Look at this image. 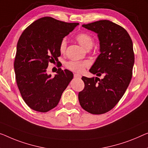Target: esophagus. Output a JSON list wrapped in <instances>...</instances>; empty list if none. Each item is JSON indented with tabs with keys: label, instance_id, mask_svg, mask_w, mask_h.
I'll return each instance as SVG.
<instances>
[{
	"label": "esophagus",
	"instance_id": "1",
	"mask_svg": "<svg viewBox=\"0 0 148 148\" xmlns=\"http://www.w3.org/2000/svg\"><path fill=\"white\" fill-rule=\"evenodd\" d=\"M74 78H81V77H82L81 75L78 74H74Z\"/></svg>",
	"mask_w": 148,
	"mask_h": 148
}]
</instances>
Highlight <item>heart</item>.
Instances as JSON below:
<instances>
[{"label": "heart", "instance_id": "1", "mask_svg": "<svg viewBox=\"0 0 148 148\" xmlns=\"http://www.w3.org/2000/svg\"><path fill=\"white\" fill-rule=\"evenodd\" d=\"M76 40L78 43L82 46L86 50H90L92 48L94 45V38L87 33H80L77 35L76 37ZM67 46V41L66 39L64 38L61 41L60 45V50L61 52H64L65 51L66 48ZM88 63L87 62H82V61H70L66 63V67L68 70H71L78 73H81L84 70L85 68L88 66Z\"/></svg>", "mask_w": 148, "mask_h": 148}]
</instances>
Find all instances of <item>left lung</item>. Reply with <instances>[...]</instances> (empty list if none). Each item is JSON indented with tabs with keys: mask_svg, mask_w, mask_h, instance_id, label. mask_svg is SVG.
Listing matches in <instances>:
<instances>
[{
	"mask_svg": "<svg viewBox=\"0 0 148 148\" xmlns=\"http://www.w3.org/2000/svg\"><path fill=\"white\" fill-rule=\"evenodd\" d=\"M82 26L98 35L100 54L89 70L96 77L82 78L85 87L78 94L79 102L90 114H104L117 104L130 82L133 43L124 28L107 20ZM102 75L100 80L99 77Z\"/></svg>",
	"mask_w": 148,
	"mask_h": 148,
	"instance_id": "8db88e82",
	"label": "left lung"
}]
</instances>
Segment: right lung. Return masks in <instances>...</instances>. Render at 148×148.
<instances>
[{"label": "right lung", "mask_w": 148, "mask_h": 148, "mask_svg": "<svg viewBox=\"0 0 148 148\" xmlns=\"http://www.w3.org/2000/svg\"><path fill=\"white\" fill-rule=\"evenodd\" d=\"M78 23H68L52 17L39 18L28 26L18 41L14 68L19 91L30 108L46 112L58 105L73 73L58 68L52 77L48 63L58 61L60 45Z\"/></svg>", "instance_id": "obj_1"}]
</instances>
